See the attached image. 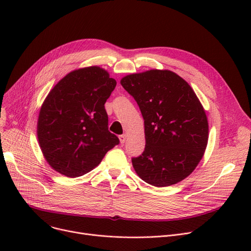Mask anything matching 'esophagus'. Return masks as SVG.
I'll return each mask as SVG.
<instances>
[{
  "label": "esophagus",
  "mask_w": 251,
  "mask_h": 251,
  "mask_svg": "<svg viewBox=\"0 0 251 251\" xmlns=\"http://www.w3.org/2000/svg\"><path fill=\"white\" fill-rule=\"evenodd\" d=\"M126 138H127V135H126V134H122V135L119 136V139H120V142H121L122 144H123V143H125Z\"/></svg>",
  "instance_id": "1"
}]
</instances>
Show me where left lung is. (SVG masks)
Here are the masks:
<instances>
[{
    "label": "left lung",
    "mask_w": 251,
    "mask_h": 251,
    "mask_svg": "<svg viewBox=\"0 0 251 251\" xmlns=\"http://www.w3.org/2000/svg\"><path fill=\"white\" fill-rule=\"evenodd\" d=\"M121 85L144 120L146 148L132 157L137 175L156 187L185 179L202 159L208 139L207 118L193 89L169 70L130 74Z\"/></svg>",
    "instance_id": "8db88e82"
}]
</instances>
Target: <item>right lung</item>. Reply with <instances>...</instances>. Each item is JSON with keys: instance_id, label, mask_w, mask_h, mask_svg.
<instances>
[{"instance_id": "obj_1", "label": "right lung", "mask_w": 251, "mask_h": 251, "mask_svg": "<svg viewBox=\"0 0 251 251\" xmlns=\"http://www.w3.org/2000/svg\"><path fill=\"white\" fill-rule=\"evenodd\" d=\"M116 80L98 67L70 72L45 100L37 121L39 147L49 165L70 178L95 169L119 144L108 128L104 103Z\"/></svg>"}]
</instances>
